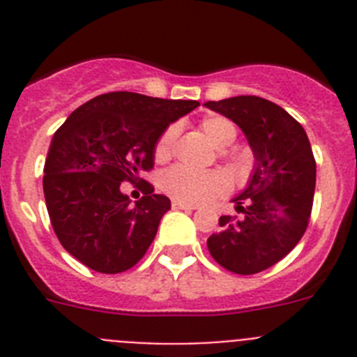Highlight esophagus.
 <instances>
[{"mask_svg": "<svg viewBox=\"0 0 357 357\" xmlns=\"http://www.w3.org/2000/svg\"><path fill=\"white\" fill-rule=\"evenodd\" d=\"M172 207H173V209H184V211H193L195 209V206H189V204H184V202H178V200H173Z\"/></svg>", "mask_w": 357, "mask_h": 357, "instance_id": "1", "label": "esophagus"}]
</instances>
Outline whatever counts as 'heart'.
Wrapping results in <instances>:
<instances>
[{"instance_id":"1","label":"heart","mask_w":357,"mask_h":357,"mask_svg":"<svg viewBox=\"0 0 357 357\" xmlns=\"http://www.w3.org/2000/svg\"><path fill=\"white\" fill-rule=\"evenodd\" d=\"M200 127L216 148L230 146L238 135V128L234 123L223 116H207L202 119ZM176 135H178V125L175 123L164 128L153 146V157L157 160H166L172 155L175 150ZM160 185L175 200L197 206V204H206V202L225 195L229 189V181L218 169L198 172V169L176 164L162 173Z\"/></svg>"}]
</instances>
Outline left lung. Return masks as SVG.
I'll return each mask as SVG.
<instances>
[{
    "label": "left lung",
    "instance_id": "obj_1",
    "mask_svg": "<svg viewBox=\"0 0 357 357\" xmlns=\"http://www.w3.org/2000/svg\"><path fill=\"white\" fill-rule=\"evenodd\" d=\"M245 132L255 157L247 189L234 198L243 216H222L207 239L213 259L239 275L259 273L295 248L313 209L317 162L307 134L282 107L259 96L207 102Z\"/></svg>",
    "mask_w": 357,
    "mask_h": 357
}]
</instances>
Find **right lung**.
I'll return each mask as SVG.
<instances>
[{"label": "right lung", "instance_id": "obj_1", "mask_svg": "<svg viewBox=\"0 0 357 357\" xmlns=\"http://www.w3.org/2000/svg\"><path fill=\"white\" fill-rule=\"evenodd\" d=\"M200 105L116 91L93 98L55 132L44 162V198L62 247L100 273H121L143 259L172 204L144 182L130 206L121 182L153 168V146L169 123ZM139 184V182H137Z\"/></svg>", "mask_w": 357, "mask_h": 357}]
</instances>
